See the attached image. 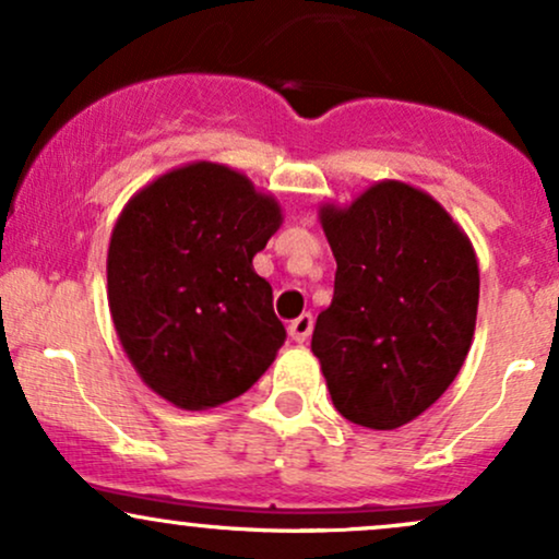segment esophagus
<instances>
[{"label": "esophagus", "instance_id": "1", "mask_svg": "<svg viewBox=\"0 0 559 559\" xmlns=\"http://www.w3.org/2000/svg\"><path fill=\"white\" fill-rule=\"evenodd\" d=\"M310 333H312L310 312H301L297 320H292V323H288V336H292L297 344H305L307 338H310Z\"/></svg>", "mask_w": 559, "mask_h": 559}]
</instances>
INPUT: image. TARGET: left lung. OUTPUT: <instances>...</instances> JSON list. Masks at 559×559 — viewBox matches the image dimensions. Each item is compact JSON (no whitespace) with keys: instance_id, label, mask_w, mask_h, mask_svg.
<instances>
[{"instance_id":"left-lung-1","label":"left lung","mask_w":559,"mask_h":559,"mask_svg":"<svg viewBox=\"0 0 559 559\" xmlns=\"http://www.w3.org/2000/svg\"><path fill=\"white\" fill-rule=\"evenodd\" d=\"M336 258L312 352L346 420L391 431L415 420L463 368L476 331L478 262L439 202L383 181L349 210L323 207Z\"/></svg>"}]
</instances>
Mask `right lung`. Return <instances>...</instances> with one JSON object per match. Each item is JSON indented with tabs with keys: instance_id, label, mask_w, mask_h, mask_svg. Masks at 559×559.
<instances>
[{
	"instance_id": "1",
	"label": "right lung",
	"mask_w": 559,
	"mask_h": 559,
	"mask_svg": "<svg viewBox=\"0 0 559 559\" xmlns=\"http://www.w3.org/2000/svg\"><path fill=\"white\" fill-rule=\"evenodd\" d=\"M281 210L213 163L165 173L128 202L107 252V297L128 360L183 409L252 389L286 342L252 258Z\"/></svg>"
}]
</instances>
